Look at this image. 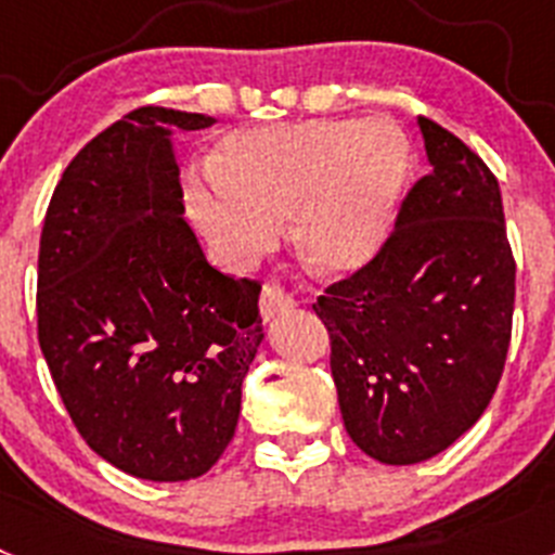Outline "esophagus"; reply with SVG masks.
<instances>
[{
  "label": "esophagus",
  "mask_w": 555,
  "mask_h": 555,
  "mask_svg": "<svg viewBox=\"0 0 555 555\" xmlns=\"http://www.w3.org/2000/svg\"><path fill=\"white\" fill-rule=\"evenodd\" d=\"M294 306H297V302H294V297L286 292V286H283L281 281L263 283V292H261V317H263V322H272L278 313L292 311Z\"/></svg>",
  "instance_id": "34e87169"
}]
</instances>
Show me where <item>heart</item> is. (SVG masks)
<instances>
[{
    "label": "heart",
    "instance_id": "obj_1",
    "mask_svg": "<svg viewBox=\"0 0 555 555\" xmlns=\"http://www.w3.org/2000/svg\"><path fill=\"white\" fill-rule=\"evenodd\" d=\"M208 185L189 191V214L222 258L247 263L292 219L302 261L320 274L364 269L389 242L409 144L364 119H308L230 132Z\"/></svg>",
    "mask_w": 555,
    "mask_h": 555
}]
</instances>
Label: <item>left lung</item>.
Returning a JSON list of instances; mask_svg holds the SVG:
<instances>
[{
    "label": "left lung",
    "mask_w": 555,
    "mask_h": 555,
    "mask_svg": "<svg viewBox=\"0 0 555 555\" xmlns=\"http://www.w3.org/2000/svg\"><path fill=\"white\" fill-rule=\"evenodd\" d=\"M416 125L430 175L409 191L384 249L313 306L331 333L347 434L395 467L434 459L487 411L517 272L489 166L436 121Z\"/></svg>",
    "instance_id": "obj_1"
}]
</instances>
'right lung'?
Returning a JSON list of instances; mask_svg holds the SVG:
<instances>
[{
	"label": "right lung",
	"mask_w": 555,
	"mask_h": 555,
	"mask_svg": "<svg viewBox=\"0 0 555 555\" xmlns=\"http://www.w3.org/2000/svg\"><path fill=\"white\" fill-rule=\"evenodd\" d=\"M146 105L88 141L47 208L38 341L88 448L144 480L208 473L235 434L263 341L261 286L205 261L185 222L175 130Z\"/></svg>",
	"instance_id": "1"
}]
</instances>
